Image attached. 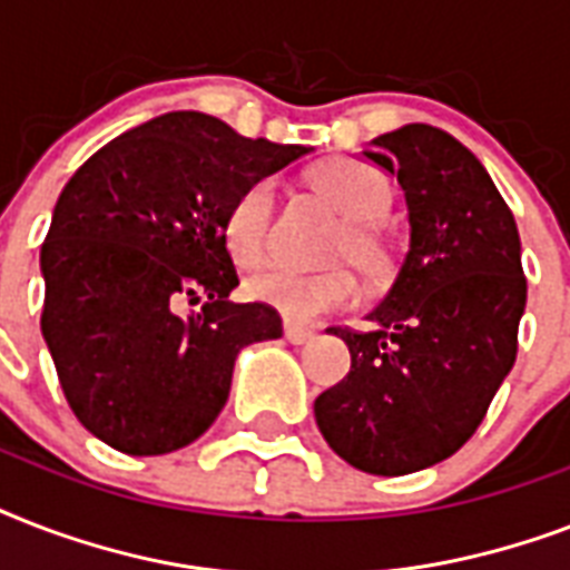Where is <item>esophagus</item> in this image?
I'll return each mask as SVG.
<instances>
[{
    "mask_svg": "<svg viewBox=\"0 0 570 570\" xmlns=\"http://www.w3.org/2000/svg\"><path fill=\"white\" fill-rule=\"evenodd\" d=\"M284 337L293 343V346H304V343H311L316 334L307 328H295V325H284Z\"/></svg>",
    "mask_w": 570,
    "mask_h": 570,
    "instance_id": "obj_1",
    "label": "esophagus"
}]
</instances>
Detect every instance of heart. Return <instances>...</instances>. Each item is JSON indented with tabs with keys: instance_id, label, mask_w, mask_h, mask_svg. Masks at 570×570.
<instances>
[{
	"instance_id": "obj_1",
	"label": "heart",
	"mask_w": 570,
	"mask_h": 570,
	"mask_svg": "<svg viewBox=\"0 0 570 570\" xmlns=\"http://www.w3.org/2000/svg\"><path fill=\"white\" fill-rule=\"evenodd\" d=\"M311 186L346 215L331 257L348 259L366 281L387 277L393 268V250L373 222L387 206L384 177L357 159L334 156L313 168ZM272 213H275V186L266 177L250 180L233 197L224 215V245L236 266L257 268L266 263ZM248 293L254 302L277 311L286 322L313 325L328 313L352 307L357 298V281L348 268L304 272L293 266H272L250 277Z\"/></svg>"
}]
</instances>
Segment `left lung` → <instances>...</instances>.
<instances>
[{
  "instance_id": "left-lung-1",
  "label": "left lung",
  "mask_w": 570,
  "mask_h": 570,
  "mask_svg": "<svg viewBox=\"0 0 570 570\" xmlns=\"http://www.w3.org/2000/svg\"><path fill=\"white\" fill-rule=\"evenodd\" d=\"M373 147L366 159L405 191L411 239L370 328H331L352 370L313 414L352 468L405 476L450 459L485 420L518 355L527 277L512 209L468 147L429 124Z\"/></svg>"
}]
</instances>
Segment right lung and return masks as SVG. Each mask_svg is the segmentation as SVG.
Returning <instances> with one entry per match:
<instances>
[{"instance_id": "obj_1", "label": "right lung", "mask_w": 570, "mask_h": 570, "mask_svg": "<svg viewBox=\"0 0 570 570\" xmlns=\"http://www.w3.org/2000/svg\"><path fill=\"white\" fill-rule=\"evenodd\" d=\"M307 150L168 111L70 177L40 248V331L94 438L127 455L189 446L222 414L242 348L281 337L277 311L227 298L239 277L224 215L250 180ZM200 297L205 307L183 317Z\"/></svg>"}]
</instances>
